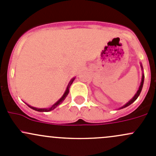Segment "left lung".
<instances>
[{"mask_svg": "<svg viewBox=\"0 0 156 156\" xmlns=\"http://www.w3.org/2000/svg\"><path fill=\"white\" fill-rule=\"evenodd\" d=\"M142 67V66H141ZM144 75H143V77H142V81H141V84H140V88H139V90H137V92H136V94H135V96L134 97H133V98L131 99V100H130V101L128 102V103H126V104L125 105V106H122V108H125V107H127V106H130V104H131V103H133V102L135 101V100H136V99H137V97H139V95H140V92H141V90H142V88H143V85H144Z\"/></svg>", "mask_w": 156, "mask_h": 156, "instance_id": "obj_1", "label": "left lung"}]
</instances>
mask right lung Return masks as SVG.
<instances>
[{
  "label": "right lung",
  "mask_w": 156,
  "mask_h": 156,
  "mask_svg": "<svg viewBox=\"0 0 156 156\" xmlns=\"http://www.w3.org/2000/svg\"><path fill=\"white\" fill-rule=\"evenodd\" d=\"M74 80H75V78H73V79H72V80H71V81H70V82H69V85H68V87H67V89H66V90L65 94H63V96H62V97H61V98H60V100H58V101L56 102V103H55L54 105H53V106H52V107H50V108H34V107H32V106H29V105H28V106H29L30 108H32V109L35 110V111H37V112H49V111H51V110L54 109V108H56V106H58V105H59V104H60V103H62V102L64 100H65V99H66V96L68 95V94H69V87H70L71 84H72V82H73V81H74Z\"/></svg>",
  "instance_id": "right-lung-1"
}]
</instances>
